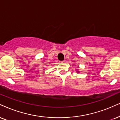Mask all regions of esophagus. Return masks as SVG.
I'll return each instance as SVG.
<instances>
[{
    "label": "esophagus",
    "mask_w": 120,
    "mask_h": 120,
    "mask_svg": "<svg viewBox=\"0 0 120 120\" xmlns=\"http://www.w3.org/2000/svg\"><path fill=\"white\" fill-rule=\"evenodd\" d=\"M64 60H62V61H60V63H64Z\"/></svg>",
    "instance_id": "esophagus-1"
}]
</instances>
